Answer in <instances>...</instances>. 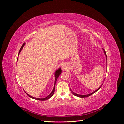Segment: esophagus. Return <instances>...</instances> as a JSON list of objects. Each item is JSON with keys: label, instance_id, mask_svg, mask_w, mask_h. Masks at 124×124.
I'll use <instances>...</instances> for the list:
<instances>
[{"label": "esophagus", "instance_id": "obj_1", "mask_svg": "<svg viewBox=\"0 0 124 124\" xmlns=\"http://www.w3.org/2000/svg\"><path fill=\"white\" fill-rule=\"evenodd\" d=\"M67 68H68V66H67V64H66V63H63L62 66V69L63 70H66L67 69Z\"/></svg>", "mask_w": 124, "mask_h": 124}]
</instances>
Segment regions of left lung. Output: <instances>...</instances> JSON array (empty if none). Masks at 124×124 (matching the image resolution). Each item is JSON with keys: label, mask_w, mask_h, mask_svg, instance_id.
<instances>
[{"label": "left lung", "mask_w": 124, "mask_h": 124, "mask_svg": "<svg viewBox=\"0 0 124 124\" xmlns=\"http://www.w3.org/2000/svg\"><path fill=\"white\" fill-rule=\"evenodd\" d=\"M103 52H104V55H105V56H106V62H107V55H106V51H104V50L103 49ZM102 84H103V83H102ZM102 84H101V85L100 86V87H99L98 89H96V91H95L94 92H92V93H89V94H87V95H79V94H77V93H74V92L72 91V90H71V89L70 88V91H71V93H72V94H73V95H74V96H77V97H80V98H85V97H88V96H91V95H93V93H96L97 91H98V90L101 88V86H102Z\"/></svg>", "instance_id": "obj_1"}]
</instances>
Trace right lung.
<instances>
[{"mask_svg": "<svg viewBox=\"0 0 124 124\" xmlns=\"http://www.w3.org/2000/svg\"><path fill=\"white\" fill-rule=\"evenodd\" d=\"M25 43H24L23 44L22 46H21V48H20V51H19V53H18V55H19L20 53L21 52V51H22V50L23 49V48L24 47V46H25ZM61 73H62V69H61V68H59L57 70H56L55 72V83H54V85L53 89V90H52V92L49 95H48V96H47V97H46V98H35V97H32V96H30L29 95H28V93L25 91V93H26V94H27L29 97H31V98H33V99H36V100H46L48 99L49 98H50L52 96H53V94H54V92H55V84H56V81H57V78H58L59 75L61 74Z\"/></svg>", "mask_w": 124, "mask_h": 124, "instance_id": "1", "label": "right lung"}]
</instances>
